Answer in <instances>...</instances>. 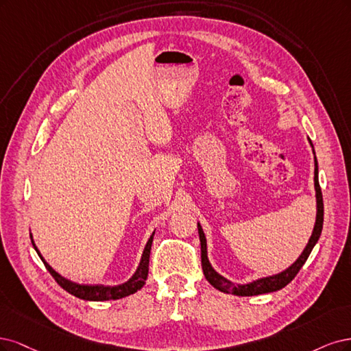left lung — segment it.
I'll use <instances>...</instances> for the list:
<instances>
[{
    "label": "left lung",
    "mask_w": 351,
    "mask_h": 351,
    "mask_svg": "<svg viewBox=\"0 0 351 351\" xmlns=\"http://www.w3.org/2000/svg\"><path fill=\"white\" fill-rule=\"evenodd\" d=\"M311 145L312 141L309 140ZM313 147V145H312ZM315 153V152H313ZM315 192H316V221L313 226V232L311 239L304 247L302 255L293 263L287 269L281 271V273L276 276H269V277H263L258 278L252 282H247V285H234L230 280L224 278L219 273H216L208 261L207 256V241H206V234L202 232L201 224L198 223V234H199V242H201V265L202 271H204V276L208 280L210 285L213 287H216L217 290L223 293H229V295H236V296H256V295H264V293H271V291H277L282 287H286L289 282L296 277V274L303 267V264L306 263L308 256L311 255L313 246L318 242L321 232H322V224H324V201H322V192L319 186V180H318V162H316L315 157Z\"/></svg>",
    "instance_id": "obj_1"
}]
</instances>
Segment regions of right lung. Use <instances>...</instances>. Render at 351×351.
<instances>
[{
    "label": "right lung",
    "mask_w": 351,
    "mask_h": 351,
    "mask_svg": "<svg viewBox=\"0 0 351 351\" xmlns=\"http://www.w3.org/2000/svg\"><path fill=\"white\" fill-rule=\"evenodd\" d=\"M153 234L150 236L149 242H147L145 247H144V252L141 256V261L140 265L135 271L134 276L127 281V282H122V285L118 286H104V285H78V282H74L71 280H66L62 276H60L56 271L43 259V256L40 255V252L38 251V247L32 239V245L35 247L39 258L42 259V263L47 267V269L51 273V276L55 278V281L58 282V285L70 293V295L78 298V299H83V300H93V302H104V300H117V299H122L125 296L132 295L137 290H140L144 282L147 280V276H149V259H150V251H152V243H153ZM32 237V236H30Z\"/></svg>",
    "instance_id": "1"
}]
</instances>
